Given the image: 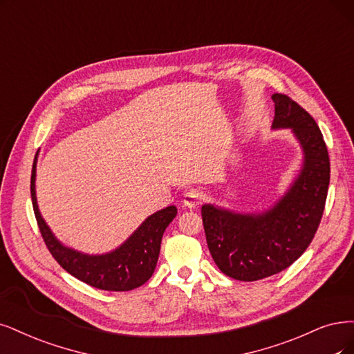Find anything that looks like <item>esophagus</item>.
Returning <instances> with one entry per match:
<instances>
[{
  "label": "esophagus",
  "mask_w": 354,
  "mask_h": 354,
  "mask_svg": "<svg viewBox=\"0 0 354 354\" xmlns=\"http://www.w3.org/2000/svg\"><path fill=\"white\" fill-rule=\"evenodd\" d=\"M204 200V194L198 189H189L185 195H184V204L189 208L197 207L203 203Z\"/></svg>",
  "instance_id": "esophagus-1"
}]
</instances>
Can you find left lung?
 Segmentation results:
<instances>
[{
    "mask_svg": "<svg viewBox=\"0 0 354 354\" xmlns=\"http://www.w3.org/2000/svg\"><path fill=\"white\" fill-rule=\"evenodd\" d=\"M272 128H292L305 151L293 187L263 214H234L203 205L207 245L226 276L255 281L274 276L302 255L324 214L330 185V157L315 120L287 95H272Z\"/></svg>",
    "mask_w": 354,
    "mask_h": 354,
    "instance_id": "8db88e82",
    "label": "left lung"
}]
</instances>
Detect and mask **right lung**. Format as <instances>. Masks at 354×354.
I'll use <instances>...</instances> for the list:
<instances>
[{
    "label": "right lung",
    "instance_id": "1",
    "mask_svg": "<svg viewBox=\"0 0 354 354\" xmlns=\"http://www.w3.org/2000/svg\"><path fill=\"white\" fill-rule=\"evenodd\" d=\"M35 175L36 166L33 163L30 194L37 226L50 255L65 271L91 287L108 292L133 290L151 277L159 258L163 232L176 216L175 205L166 207L150 216L116 251L106 255L90 257L62 246L54 238L37 210Z\"/></svg>",
    "mask_w": 354,
    "mask_h": 354
}]
</instances>
